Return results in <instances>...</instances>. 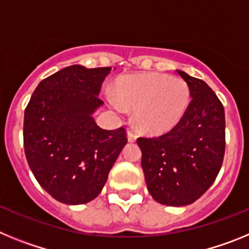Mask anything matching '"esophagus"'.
<instances>
[{
  "instance_id": "1",
  "label": "esophagus",
  "mask_w": 249,
  "mask_h": 249,
  "mask_svg": "<svg viewBox=\"0 0 249 249\" xmlns=\"http://www.w3.org/2000/svg\"><path fill=\"white\" fill-rule=\"evenodd\" d=\"M127 138H128V142H136V140H137V136H136L133 132L129 131L128 133H127Z\"/></svg>"
}]
</instances>
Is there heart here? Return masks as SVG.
I'll return each mask as SVG.
<instances>
[{"instance_id": "b5f03b06", "label": "heart", "mask_w": 249, "mask_h": 249, "mask_svg": "<svg viewBox=\"0 0 249 249\" xmlns=\"http://www.w3.org/2000/svg\"><path fill=\"white\" fill-rule=\"evenodd\" d=\"M190 102L186 81L157 72L121 77L116 82V97L108 96V103L117 112L133 108L136 127L147 135L172 129L183 118Z\"/></svg>"}]
</instances>
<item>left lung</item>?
<instances>
[{"mask_svg": "<svg viewBox=\"0 0 249 249\" xmlns=\"http://www.w3.org/2000/svg\"><path fill=\"white\" fill-rule=\"evenodd\" d=\"M191 91L183 118L158 137H140L142 169L155 201L187 206L206 192L218 176L226 149L224 108L210 86L182 71Z\"/></svg>", "mask_w": 249, "mask_h": 249, "instance_id": "left-lung-1", "label": "left lung"}]
</instances>
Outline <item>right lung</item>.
Here are the masks:
<instances>
[{
  "label": "right lung",
  "mask_w": 249,
  "mask_h": 249,
  "mask_svg": "<svg viewBox=\"0 0 249 249\" xmlns=\"http://www.w3.org/2000/svg\"><path fill=\"white\" fill-rule=\"evenodd\" d=\"M111 67H66L39 82L25 109L23 147L43 190L66 204L92 201L127 143L126 129H102L92 114Z\"/></svg>",
  "instance_id": "right-lung-1"
}]
</instances>
